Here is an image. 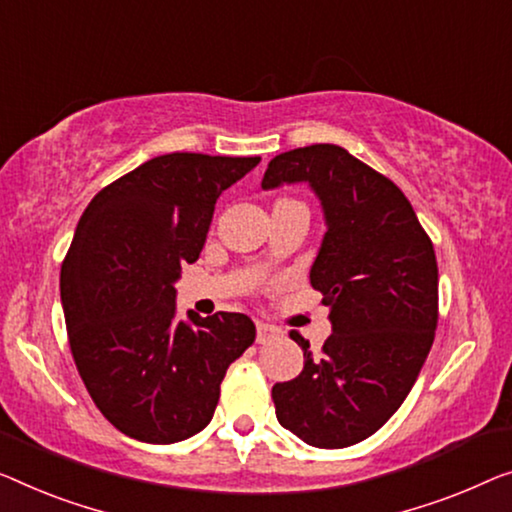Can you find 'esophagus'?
<instances>
[{
    "instance_id": "obj_1",
    "label": "esophagus",
    "mask_w": 512,
    "mask_h": 512,
    "mask_svg": "<svg viewBox=\"0 0 512 512\" xmlns=\"http://www.w3.org/2000/svg\"><path fill=\"white\" fill-rule=\"evenodd\" d=\"M276 335H278V329H273V326H269V324L257 322V342H259V345H264V342L276 338Z\"/></svg>"
}]
</instances>
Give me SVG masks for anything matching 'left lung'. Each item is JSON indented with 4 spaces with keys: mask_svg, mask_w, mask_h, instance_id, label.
Masks as SVG:
<instances>
[{
    "mask_svg": "<svg viewBox=\"0 0 512 512\" xmlns=\"http://www.w3.org/2000/svg\"><path fill=\"white\" fill-rule=\"evenodd\" d=\"M305 183L326 234L310 285L329 305L322 356L292 331L303 370L273 386L278 423L305 444L345 448L375 434L407 398L437 329L439 273L432 241L391 179L338 144L285 151L262 188Z\"/></svg>",
    "mask_w": 512,
    "mask_h": 512,
    "instance_id": "8db88e82",
    "label": "left lung"
}]
</instances>
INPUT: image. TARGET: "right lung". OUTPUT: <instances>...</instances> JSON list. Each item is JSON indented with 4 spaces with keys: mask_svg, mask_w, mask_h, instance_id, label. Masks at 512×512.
<instances>
[{
    "mask_svg": "<svg viewBox=\"0 0 512 512\" xmlns=\"http://www.w3.org/2000/svg\"><path fill=\"white\" fill-rule=\"evenodd\" d=\"M255 158L167 154L103 188L61 264L68 342L101 414L144 444H177L211 423L230 363L255 342L241 312L177 315L181 264L207 241L218 197Z\"/></svg>",
    "mask_w": 512,
    "mask_h": 512,
    "instance_id": "right-lung-1",
    "label": "right lung"
}]
</instances>
